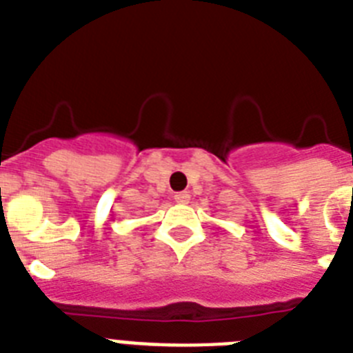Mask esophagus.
<instances>
[{
	"label": "esophagus",
	"mask_w": 353,
	"mask_h": 353,
	"mask_svg": "<svg viewBox=\"0 0 353 353\" xmlns=\"http://www.w3.org/2000/svg\"><path fill=\"white\" fill-rule=\"evenodd\" d=\"M173 198H174V201H176V203L183 205V203H189V199H191V194L183 191V192H176V194H174Z\"/></svg>",
	"instance_id": "obj_1"
}]
</instances>
